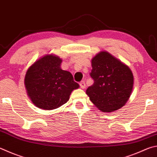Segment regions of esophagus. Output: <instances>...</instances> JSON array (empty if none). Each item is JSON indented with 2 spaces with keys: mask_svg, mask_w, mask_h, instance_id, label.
<instances>
[{
  "mask_svg": "<svg viewBox=\"0 0 157 157\" xmlns=\"http://www.w3.org/2000/svg\"><path fill=\"white\" fill-rule=\"evenodd\" d=\"M79 86H80L81 88H82V89H84V88H86V84H85L84 81H82L80 83H79Z\"/></svg>",
  "mask_w": 157,
  "mask_h": 157,
  "instance_id": "esophagus-1",
  "label": "esophagus"
}]
</instances>
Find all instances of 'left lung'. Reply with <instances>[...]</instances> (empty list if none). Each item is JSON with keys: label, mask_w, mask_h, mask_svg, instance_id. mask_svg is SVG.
<instances>
[{"label": "left lung", "mask_w": 157, "mask_h": 157, "mask_svg": "<svg viewBox=\"0 0 157 157\" xmlns=\"http://www.w3.org/2000/svg\"><path fill=\"white\" fill-rule=\"evenodd\" d=\"M90 77L94 83L86 95L98 109L111 113L123 107L132 93L134 76L126 64L106 51L91 59Z\"/></svg>", "instance_id": "1"}]
</instances>
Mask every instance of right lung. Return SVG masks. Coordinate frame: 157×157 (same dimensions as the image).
<instances>
[{"label":"right lung","mask_w":157,"mask_h":157,"mask_svg":"<svg viewBox=\"0 0 157 157\" xmlns=\"http://www.w3.org/2000/svg\"><path fill=\"white\" fill-rule=\"evenodd\" d=\"M62 62L58 56L47 54L27 69L25 86L36 107L47 110L58 108L69 101L73 90L79 88L72 74L61 69Z\"/></svg>","instance_id":"1"}]
</instances>
